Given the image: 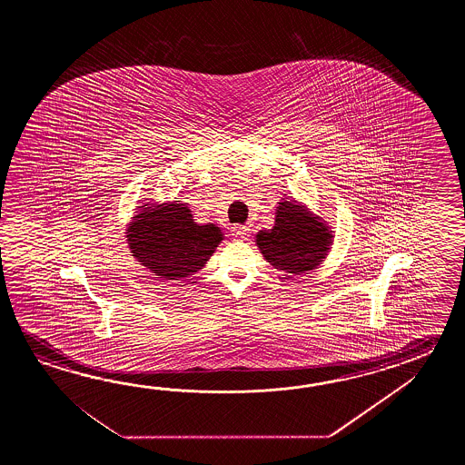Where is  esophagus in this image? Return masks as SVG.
<instances>
[{
  "label": "esophagus",
  "instance_id": "esophagus-1",
  "mask_svg": "<svg viewBox=\"0 0 465 465\" xmlns=\"http://www.w3.org/2000/svg\"><path fill=\"white\" fill-rule=\"evenodd\" d=\"M231 231H232V236L239 237V239H247L251 229L247 228V226H242V224H234Z\"/></svg>",
  "mask_w": 465,
  "mask_h": 465
}]
</instances>
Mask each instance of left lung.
Masks as SVG:
<instances>
[{
  "label": "left lung",
  "instance_id": "obj_1",
  "mask_svg": "<svg viewBox=\"0 0 465 465\" xmlns=\"http://www.w3.org/2000/svg\"><path fill=\"white\" fill-rule=\"evenodd\" d=\"M326 221L297 201H282L272 229L259 231L256 244L269 264L289 274H304L326 259L332 246Z\"/></svg>",
  "mask_w": 465,
  "mask_h": 465
}]
</instances>
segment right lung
<instances>
[{"label": "right lung", "instance_id": "right-lung-1", "mask_svg": "<svg viewBox=\"0 0 465 465\" xmlns=\"http://www.w3.org/2000/svg\"><path fill=\"white\" fill-rule=\"evenodd\" d=\"M139 208L126 229L131 256L166 281L198 272L224 237L216 224H198L183 203Z\"/></svg>", "mask_w": 465, "mask_h": 465}]
</instances>
